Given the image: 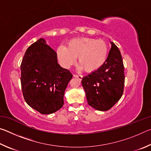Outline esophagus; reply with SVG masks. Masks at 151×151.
I'll return each mask as SVG.
<instances>
[{"label": "esophagus", "mask_w": 151, "mask_h": 151, "mask_svg": "<svg viewBox=\"0 0 151 151\" xmlns=\"http://www.w3.org/2000/svg\"><path fill=\"white\" fill-rule=\"evenodd\" d=\"M74 77H76V78H78L80 80H81L82 78H83V75H77V74H74L73 75Z\"/></svg>", "instance_id": "34e87169"}]
</instances>
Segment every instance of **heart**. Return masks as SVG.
Here are the masks:
<instances>
[{
	"mask_svg": "<svg viewBox=\"0 0 151 151\" xmlns=\"http://www.w3.org/2000/svg\"><path fill=\"white\" fill-rule=\"evenodd\" d=\"M57 53L58 59L66 67L73 65L78 57L80 68L87 73H93L106 63L109 47L104 40L79 37L70 40L66 47L59 46Z\"/></svg>",
	"mask_w": 151,
	"mask_h": 151,
	"instance_id": "heart-1",
	"label": "heart"
}]
</instances>
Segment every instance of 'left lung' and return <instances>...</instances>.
I'll return each instance as SVG.
<instances>
[{"mask_svg": "<svg viewBox=\"0 0 151 151\" xmlns=\"http://www.w3.org/2000/svg\"><path fill=\"white\" fill-rule=\"evenodd\" d=\"M106 63L101 68L82 79L88 104L98 111L111 109L123 94L124 65L118 47L111 42Z\"/></svg>", "mask_w": 151, "mask_h": 151, "instance_id": "1", "label": "left lung"}]
</instances>
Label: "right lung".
I'll use <instances>...</instances> for the list:
<instances>
[{
  "label": "right lung",
  "mask_w": 151,
  "mask_h": 151,
  "mask_svg": "<svg viewBox=\"0 0 151 151\" xmlns=\"http://www.w3.org/2000/svg\"><path fill=\"white\" fill-rule=\"evenodd\" d=\"M20 83L25 101L43 114L62 108L64 94L73 77L57 63V52L40 39L27 48L20 65Z\"/></svg>",
  "instance_id": "1"
}]
</instances>
